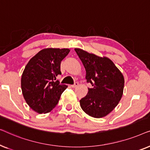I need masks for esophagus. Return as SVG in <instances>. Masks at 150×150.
<instances>
[{"label":"esophagus","instance_id":"34e87169","mask_svg":"<svg viewBox=\"0 0 150 150\" xmlns=\"http://www.w3.org/2000/svg\"><path fill=\"white\" fill-rule=\"evenodd\" d=\"M78 86H79V83H75L74 85H71V87L72 88H76V87H77Z\"/></svg>","mask_w":150,"mask_h":150}]
</instances>
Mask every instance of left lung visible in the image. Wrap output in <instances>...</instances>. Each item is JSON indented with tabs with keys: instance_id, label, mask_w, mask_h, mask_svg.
Masks as SVG:
<instances>
[{
	"instance_id": "1",
	"label": "left lung",
	"mask_w": 150,
	"mask_h": 150,
	"mask_svg": "<svg viewBox=\"0 0 150 150\" xmlns=\"http://www.w3.org/2000/svg\"><path fill=\"white\" fill-rule=\"evenodd\" d=\"M74 50L85 69L87 82L92 85L87 96L80 100L82 109L93 117H103L116 107L122 97L124 76L107 57L80 48Z\"/></svg>"
}]
</instances>
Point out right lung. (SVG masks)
Listing matches in <instances>:
<instances>
[{
  "label": "right lung",
  "mask_w": 150,
  "mask_h": 150,
  "mask_svg": "<svg viewBox=\"0 0 150 150\" xmlns=\"http://www.w3.org/2000/svg\"><path fill=\"white\" fill-rule=\"evenodd\" d=\"M69 52L67 48L43 49L26 65L21 79L22 94L28 105L38 113L51 111L67 87L56 79L61 74V61Z\"/></svg>",
  "instance_id": "1"
}]
</instances>
